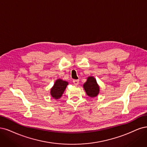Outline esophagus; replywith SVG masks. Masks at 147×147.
I'll list each match as a JSON object with an SVG mask.
<instances>
[{"mask_svg": "<svg viewBox=\"0 0 147 147\" xmlns=\"http://www.w3.org/2000/svg\"><path fill=\"white\" fill-rule=\"evenodd\" d=\"M73 82L74 83V84L75 85V86H78V85L79 84V80H77V79H74L73 80Z\"/></svg>", "mask_w": 147, "mask_h": 147, "instance_id": "1", "label": "esophagus"}]
</instances>
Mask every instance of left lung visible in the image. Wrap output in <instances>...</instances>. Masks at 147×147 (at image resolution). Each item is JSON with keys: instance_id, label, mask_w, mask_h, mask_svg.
I'll return each instance as SVG.
<instances>
[{"instance_id": "left-lung-1", "label": "left lung", "mask_w": 147, "mask_h": 147, "mask_svg": "<svg viewBox=\"0 0 147 147\" xmlns=\"http://www.w3.org/2000/svg\"><path fill=\"white\" fill-rule=\"evenodd\" d=\"M83 87L87 94L90 97L97 96L99 93V87L94 77H88Z\"/></svg>"}]
</instances>
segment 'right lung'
<instances>
[{"label": "right lung", "instance_id": "obj_1", "mask_svg": "<svg viewBox=\"0 0 147 147\" xmlns=\"http://www.w3.org/2000/svg\"><path fill=\"white\" fill-rule=\"evenodd\" d=\"M68 82L60 79L56 80L54 86L51 89V94L53 98L58 99L61 98Z\"/></svg>", "mask_w": 147, "mask_h": 147}]
</instances>
